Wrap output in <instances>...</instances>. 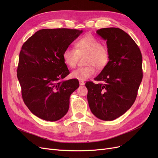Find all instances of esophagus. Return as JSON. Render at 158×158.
<instances>
[{"label":"esophagus","instance_id":"esophagus-1","mask_svg":"<svg viewBox=\"0 0 158 158\" xmlns=\"http://www.w3.org/2000/svg\"><path fill=\"white\" fill-rule=\"evenodd\" d=\"M79 84H80V85H84V84H85V82H84V81H81V80H80V81H79Z\"/></svg>","mask_w":158,"mask_h":158}]
</instances>
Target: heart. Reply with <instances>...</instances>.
<instances>
[{
	"label": "heart",
	"instance_id": "b5f03b06",
	"mask_svg": "<svg viewBox=\"0 0 158 158\" xmlns=\"http://www.w3.org/2000/svg\"><path fill=\"white\" fill-rule=\"evenodd\" d=\"M76 49L67 47L63 52L64 63L69 67L74 68L80 56L86 55L85 64L88 66L73 71L71 77L78 80H85L95 74V67L104 69L108 64L110 54L107 47L92 35H88L80 38L75 44Z\"/></svg>",
	"mask_w": 158,
	"mask_h": 158
}]
</instances>
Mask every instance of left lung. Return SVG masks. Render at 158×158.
I'll list each match as a JSON object with an SVG mask.
<instances>
[{"label":"left lung","mask_w":158,"mask_h":158,"mask_svg":"<svg viewBox=\"0 0 158 158\" xmlns=\"http://www.w3.org/2000/svg\"><path fill=\"white\" fill-rule=\"evenodd\" d=\"M97 34L106 41L110 59L95 80L87 82L91 111L103 121H113L131 107L142 80V57L132 37L117 27L102 28Z\"/></svg>","instance_id":"obj_1"}]
</instances>
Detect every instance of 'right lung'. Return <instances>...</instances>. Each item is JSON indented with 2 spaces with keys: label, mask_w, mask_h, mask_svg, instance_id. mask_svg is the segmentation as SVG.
I'll return each instance as SVG.
<instances>
[{
  "label": "right lung",
  "mask_w": 158,
  "mask_h": 158,
  "mask_svg": "<svg viewBox=\"0 0 158 158\" xmlns=\"http://www.w3.org/2000/svg\"><path fill=\"white\" fill-rule=\"evenodd\" d=\"M82 30L43 29L22 47L17 76L23 102L45 121H56L68 112L70 96L79 87L76 79L63 80L70 74L63 52Z\"/></svg>",
  "instance_id": "obj_1"
}]
</instances>
